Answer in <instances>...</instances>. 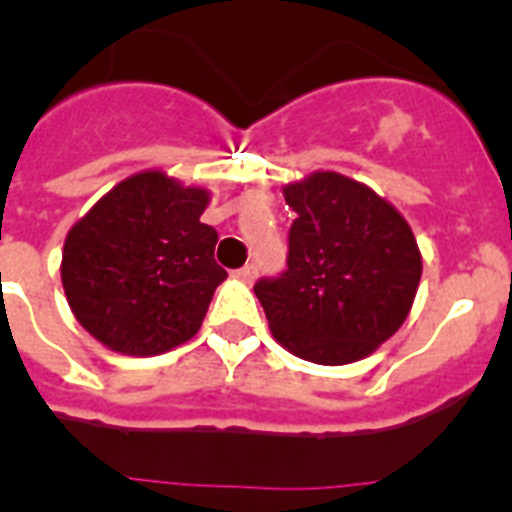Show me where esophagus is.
Here are the masks:
<instances>
[{
    "label": "esophagus",
    "instance_id": "obj_1",
    "mask_svg": "<svg viewBox=\"0 0 512 512\" xmlns=\"http://www.w3.org/2000/svg\"><path fill=\"white\" fill-rule=\"evenodd\" d=\"M235 277L241 279V282L251 284L253 279H256V266H253V264H246V266H243V269L235 271Z\"/></svg>",
    "mask_w": 512,
    "mask_h": 512
}]
</instances>
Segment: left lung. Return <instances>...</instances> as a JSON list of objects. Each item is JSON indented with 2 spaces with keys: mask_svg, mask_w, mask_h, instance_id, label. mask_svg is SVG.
Listing matches in <instances>:
<instances>
[{
  "mask_svg": "<svg viewBox=\"0 0 512 512\" xmlns=\"http://www.w3.org/2000/svg\"><path fill=\"white\" fill-rule=\"evenodd\" d=\"M297 212L287 271L253 292L289 354L341 366L397 333L418 292L423 259L408 220L374 189L336 171L284 187Z\"/></svg>",
  "mask_w": 512,
  "mask_h": 512,
  "instance_id": "8db88e82",
  "label": "left lung"
}]
</instances>
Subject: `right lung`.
<instances>
[{
    "mask_svg": "<svg viewBox=\"0 0 512 512\" xmlns=\"http://www.w3.org/2000/svg\"><path fill=\"white\" fill-rule=\"evenodd\" d=\"M210 192L140 171L69 230L61 282L71 312L99 343L156 356L200 330L217 284V233L200 223Z\"/></svg>",
    "mask_w": 512,
    "mask_h": 512,
    "instance_id": "add662e5",
    "label": "right lung"
}]
</instances>
